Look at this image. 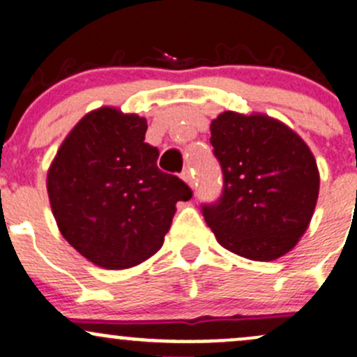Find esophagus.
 I'll return each mask as SVG.
<instances>
[{
    "label": "esophagus",
    "instance_id": "1",
    "mask_svg": "<svg viewBox=\"0 0 357 357\" xmlns=\"http://www.w3.org/2000/svg\"><path fill=\"white\" fill-rule=\"evenodd\" d=\"M182 180L190 187V189H194V177H192V170H190V168H185V170L182 172Z\"/></svg>",
    "mask_w": 357,
    "mask_h": 357
}]
</instances>
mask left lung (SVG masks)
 <instances>
[{
  "instance_id": "1",
  "label": "left lung",
  "mask_w": 357,
  "mask_h": 357,
  "mask_svg": "<svg viewBox=\"0 0 357 357\" xmlns=\"http://www.w3.org/2000/svg\"><path fill=\"white\" fill-rule=\"evenodd\" d=\"M224 190L203 217L229 252L271 262L295 248L319 194V170L309 146L267 114L225 111L210 125Z\"/></svg>"
}]
</instances>
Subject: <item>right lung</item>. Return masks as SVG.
<instances>
[{
  "label": "right lung",
  "mask_w": 357,
  "mask_h": 357,
  "mask_svg": "<svg viewBox=\"0 0 357 357\" xmlns=\"http://www.w3.org/2000/svg\"><path fill=\"white\" fill-rule=\"evenodd\" d=\"M147 121L98 107L67 133L48 168L47 190L60 234L102 269H130L163 246L177 201L192 192L158 168L144 142Z\"/></svg>",
  "instance_id": "1"
}]
</instances>
